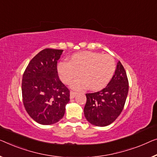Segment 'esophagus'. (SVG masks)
<instances>
[{"instance_id": "34e87169", "label": "esophagus", "mask_w": 157, "mask_h": 157, "mask_svg": "<svg viewBox=\"0 0 157 157\" xmlns=\"http://www.w3.org/2000/svg\"><path fill=\"white\" fill-rule=\"evenodd\" d=\"M77 92H73V91H71V92H70V95H71V99H73V98L75 97L77 95Z\"/></svg>"}]
</instances>
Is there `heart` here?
Returning a JSON list of instances; mask_svg holds the SVG:
<instances>
[{
  "instance_id": "1",
  "label": "heart",
  "mask_w": 157,
  "mask_h": 157,
  "mask_svg": "<svg viewBox=\"0 0 157 157\" xmlns=\"http://www.w3.org/2000/svg\"><path fill=\"white\" fill-rule=\"evenodd\" d=\"M115 71L113 57L91 51L75 53L68 62H61L58 65L60 78L66 85L71 83L79 72L81 78L71 84V87L78 90L87 86L92 91L102 90L111 81Z\"/></svg>"
}]
</instances>
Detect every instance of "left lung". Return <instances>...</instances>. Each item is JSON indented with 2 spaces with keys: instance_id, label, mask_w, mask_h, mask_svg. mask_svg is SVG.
<instances>
[{
  "instance_id": "1",
  "label": "left lung",
  "mask_w": 157,
  "mask_h": 157,
  "mask_svg": "<svg viewBox=\"0 0 157 157\" xmlns=\"http://www.w3.org/2000/svg\"><path fill=\"white\" fill-rule=\"evenodd\" d=\"M128 89L127 74L118 61L115 74L106 87L99 92L86 94L84 113L88 122L99 127L113 123L123 111Z\"/></svg>"
}]
</instances>
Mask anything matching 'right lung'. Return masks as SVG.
<instances>
[{
    "label": "right lung",
    "instance_id": "right-lung-1",
    "mask_svg": "<svg viewBox=\"0 0 157 157\" xmlns=\"http://www.w3.org/2000/svg\"><path fill=\"white\" fill-rule=\"evenodd\" d=\"M63 50L46 48L28 64L22 76L23 104L29 116L41 125H51L63 117L70 90L58 78L57 63Z\"/></svg>",
    "mask_w": 157,
    "mask_h": 157
}]
</instances>
